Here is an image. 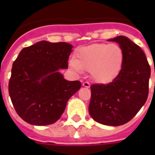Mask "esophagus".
I'll return each instance as SVG.
<instances>
[{
    "label": "esophagus",
    "mask_w": 155,
    "mask_h": 155,
    "mask_svg": "<svg viewBox=\"0 0 155 155\" xmlns=\"http://www.w3.org/2000/svg\"><path fill=\"white\" fill-rule=\"evenodd\" d=\"M83 86L85 87H90V84L88 82H87V81H85V82L83 83Z\"/></svg>",
    "instance_id": "obj_1"
}]
</instances>
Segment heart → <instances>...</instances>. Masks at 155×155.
<instances>
[{
    "label": "heart",
    "instance_id": "obj_1",
    "mask_svg": "<svg viewBox=\"0 0 155 155\" xmlns=\"http://www.w3.org/2000/svg\"><path fill=\"white\" fill-rule=\"evenodd\" d=\"M77 58L69 61L71 68L77 72L90 71L93 80L100 84H108L118 75L124 61L120 46L112 43H97L80 48Z\"/></svg>",
    "mask_w": 155,
    "mask_h": 155
}]
</instances>
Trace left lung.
Masks as SVG:
<instances>
[{
	"mask_svg": "<svg viewBox=\"0 0 155 155\" xmlns=\"http://www.w3.org/2000/svg\"><path fill=\"white\" fill-rule=\"evenodd\" d=\"M109 41L122 49V67L111 83L92 84L88 112L97 122L117 126L130 121L147 101L150 67L141 47L128 38L118 36Z\"/></svg>",
	"mask_w": 155,
	"mask_h": 155,
	"instance_id": "left-lung-1",
	"label": "left lung"
}]
</instances>
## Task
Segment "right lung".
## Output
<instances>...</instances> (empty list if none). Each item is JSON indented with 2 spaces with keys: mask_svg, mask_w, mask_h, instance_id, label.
Instances as JSON below:
<instances>
[{
  "mask_svg": "<svg viewBox=\"0 0 155 155\" xmlns=\"http://www.w3.org/2000/svg\"><path fill=\"white\" fill-rule=\"evenodd\" d=\"M72 46L41 41L25 47L13 62L8 93L16 112L30 125L56 122L71 96L81 87L58 71L68 68Z\"/></svg>",
  "mask_w": 155,
  "mask_h": 155,
  "instance_id": "1",
  "label": "right lung"
}]
</instances>
